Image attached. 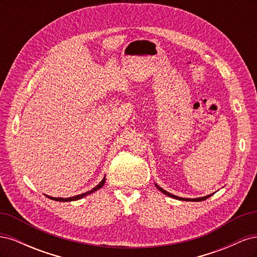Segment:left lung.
Segmentation results:
<instances>
[{
  "label": "left lung",
  "instance_id": "obj_1",
  "mask_svg": "<svg viewBox=\"0 0 257 257\" xmlns=\"http://www.w3.org/2000/svg\"><path fill=\"white\" fill-rule=\"evenodd\" d=\"M155 186H157V188L162 192V193H164L165 195H167V196H169V197H172V198H176V199H179V200H191V201H201V200H205V199H207V198H209L210 196H212V194H210V195H207V196H203V197H198V198H182V197H179V196H176V195H173V194H170L169 192H167V191H165V190H163L161 186H159L158 184H155Z\"/></svg>",
  "mask_w": 257,
  "mask_h": 257
}]
</instances>
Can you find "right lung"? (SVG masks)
Segmentation results:
<instances>
[{
  "instance_id": "obj_1",
  "label": "right lung",
  "mask_w": 257,
  "mask_h": 257,
  "mask_svg": "<svg viewBox=\"0 0 257 257\" xmlns=\"http://www.w3.org/2000/svg\"><path fill=\"white\" fill-rule=\"evenodd\" d=\"M106 177V176H105ZM104 177V179L102 181H100L95 188H93L92 190H90V191H88V192H85V193H82V194H79V195H76V196H73V197H68V198H60V197H51V196H47L48 198H50V199H52V200H57V201H72V200H78V199H80V198H82V197H84V196H87V195H89V194H91V193H94L95 191H97L98 189H100L102 188V186L105 184V180H106V178Z\"/></svg>"
}]
</instances>
